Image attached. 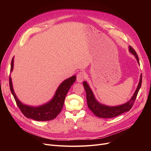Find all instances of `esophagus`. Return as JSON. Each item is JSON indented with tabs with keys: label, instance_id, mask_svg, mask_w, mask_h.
I'll list each match as a JSON object with an SVG mask.
<instances>
[{
	"label": "esophagus",
	"instance_id": "obj_1",
	"mask_svg": "<svg viewBox=\"0 0 151 151\" xmlns=\"http://www.w3.org/2000/svg\"><path fill=\"white\" fill-rule=\"evenodd\" d=\"M86 78V74L83 71H80L76 75V81L78 83H81Z\"/></svg>",
	"mask_w": 151,
	"mask_h": 151
}]
</instances>
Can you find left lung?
<instances>
[{
    "label": "left lung",
    "instance_id": "obj_1",
    "mask_svg": "<svg viewBox=\"0 0 151 151\" xmlns=\"http://www.w3.org/2000/svg\"><path fill=\"white\" fill-rule=\"evenodd\" d=\"M129 50L134 55V56H135L138 62L139 63V58L136 51H134V50L132 46H129ZM141 83L142 75H141L140 80L137 88L135 91V92H134L133 96L132 97L130 101L122 105L117 106H108L99 104V103L96 100V99H95L93 94L91 88H89V85L87 84L86 82L84 81L83 82V86L86 92V98L87 102H88V106L89 108L92 111V113L97 117L101 118H112L116 117L125 112L129 111L132 108L133 105V103L135 101L138 91L141 88Z\"/></svg>",
    "mask_w": 151,
    "mask_h": 151
}]
</instances>
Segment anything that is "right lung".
<instances>
[{
	"mask_svg": "<svg viewBox=\"0 0 151 151\" xmlns=\"http://www.w3.org/2000/svg\"><path fill=\"white\" fill-rule=\"evenodd\" d=\"M13 58L11 63V71L13 70ZM75 81L76 76H73L67 79L59 86L54 98L50 102L37 108L23 105L18 100L13 89L10 76L9 77V85L10 91L14 97L16 103H17L18 108L24 115L27 118H30L35 121H46L54 119L60 113L63 104H64L66 95L71 86H72Z\"/></svg>",
	"mask_w": 151,
	"mask_h": 151,
	"instance_id": "right-lung-1",
	"label": "right lung"
}]
</instances>
